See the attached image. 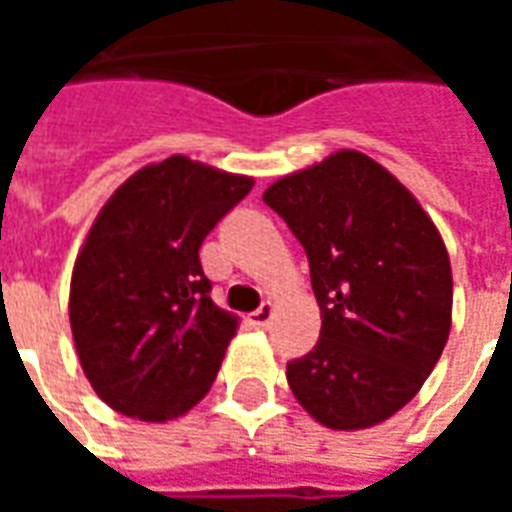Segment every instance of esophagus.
<instances>
[{
  "mask_svg": "<svg viewBox=\"0 0 512 512\" xmlns=\"http://www.w3.org/2000/svg\"><path fill=\"white\" fill-rule=\"evenodd\" d=\"M274 312H277V307H274L271 301H266L260 310H255L252 315H249V323H252V326H257V329H266L268 323H271V318H274Z\"/></svg>",
  "mask_w": 512,
  "mask_h": 512,
  "instance_id": "34e87169",
  "label": "esophagus"
}]
</instances>
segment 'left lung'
Returning <instances> with one entry per match:
<instances>
[{
	"label": "left lung",
	"mask_w": 512,
	"mask_h": 512,
	"mask_svg": "<svg viewBox=\"0 0 512 512\" xmlns=\"http://www.w3.org/2000/svg\"><path fill=\"white\" fill-rule=\"evenodd\" d=\"M263 200L310 260L321 340L288 365L323 428L384 422L428 381L452 326L447 246L417 197L359 150L274 180Z\"/></svg>",
	"instance_id": "left-lung-1"
}]
</instances>
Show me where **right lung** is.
I'll return each mask as SVG.
<instances>
[{"label": "right lung", "instance_id": "obj_1", "mask_svg": "<svg viewBox=\"0 0 512 512\" xmlns=\"http://www.w3.org/2000/svg\"><path fill=\"white\" fill-rule=\"evenodd\" d=\"M255 178L186 156L136 169L95 216L71 274V332L95 395L139 422L208 395L238 318L216 307L200 246Z\"/></svg>", "mask_w": 512, "mask_h": 512}]
</instances>
